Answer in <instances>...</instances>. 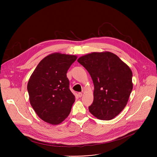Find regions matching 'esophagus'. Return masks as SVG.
<instances>
[{
	"instance_id": "esophagus-1",
	"label": "esophagus",
	"mask_w": 157,
	"mask_h": 157,
	"mask_svg": "<svg viewBox=\"0 0 157 157\" xmlns=\"http://www.w3.org/2000/svg\"><path fill=\"white\" fill-rule=\"evenodd\" d=\"M78 96H79V98H81V97L82 96V93H78Z\"/></svg>"
}]
</instances>
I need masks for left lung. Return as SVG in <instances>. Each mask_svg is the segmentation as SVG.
I'll return each instance as SVG.
<instances>
[{
  "instance_id": "8db88e82",
  "label": "left lung",
  "mask_w": 157,
  "mask_h": 157,
  "mask_svg": "<svg viewBox=\"0 0 157 157\" xmlns=\"http://www.w3.org/2000/svg\"><path fill=\"white\" fill-rule=\"evenodd\" d=\"M78 61L90 75L94 83V101L89 110L96 118L109 121L126 106L133 88L132 72L116 55L93 52Z\"/></svg>"
}]
</instances>
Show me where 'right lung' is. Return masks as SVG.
I'll list each match as a JSON object with an SVG mask.
<instances>
[{"label": "right lung", "instance_id": "1", "mask_svg": "<svg viewBox=\"0 0 157 157\" xmlns=\"http://www.w3.org/2000/svg\"><path fill=\"white\" fill-rule=\"evenodd\" d=\"M76 55L53 53L37 65L27 84L30 104L37 116L52 125L61 124L70 113L75 97L66 73Z\"/></svg>", "mask_w": 157, "mask_h": 157}]
</instances>
